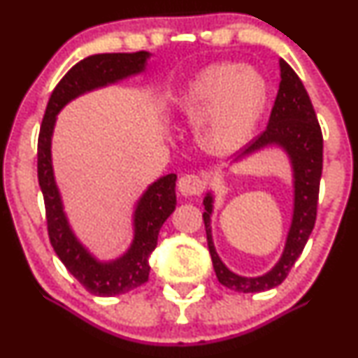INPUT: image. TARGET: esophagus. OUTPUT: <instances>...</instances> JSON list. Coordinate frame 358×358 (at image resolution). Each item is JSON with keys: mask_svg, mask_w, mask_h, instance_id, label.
<instances>
[{"mask_svg": "<svg viewBox=\"0 0 358 358\" xmlns=\"http://www.w3.org/2000/svg\"><path fill=\"white\" fill-rule=\"evenodd\" d=\"M178 192L182 193L183 196H196L203 192L205 183L200 176L196 175H183L182 178L178 180Z\"/></svg>", "mask_w": 358, "mask_h": 358, "instance_id": "34e87169", "label": "esophagus"}]
</instances>
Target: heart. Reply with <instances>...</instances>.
<instances>
[{"label":"heart","mask_w":358,"mask_h":358,"mask_svg":"<svg viewBox=\"0 0 358 358\" xmlns=\"http://www.w3.org/2000/svg\"><path fill=\"white\" fill-rule=\"evenodd\" d=\"M269 104V84L261 72L236 64L203 69L185 89L178 109L196 127L200 146L212 155H232L248 145Z\"/></svg>","instance_id":"heart-1"}]
</instances>
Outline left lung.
I'll return each instance as SVG.
<instances>
[{
  "mask_svg": "<svg viewBox=\"0 0 358 358\" xmlns=\"http://www.w3.org/2000/svg\"><path fill=\"white\" fill-rule=\"evenodd\" d=\"M279 82L278 96L271 110L268 129L250 141L248 146L232 158L237 163L252 156L259 151L278 148L289 159L291 175H293V213L287 229L285 248L276 264L261 276H241L224 264L212 237V213L215 195L213 192L205 193L203 222L207 232L208 250L213 262L217 279L220 285L239 293H261L281 285L296 259L301 256L310 234L315 227L316 205H318L320 178L323 166V138L316 119L313 104L308 96L305 85L299 80L296 72L279 59Z\"/></svg>",
  "mask_w": 358,
  "mask_h": 358,
  "instance_id": "8db88e82",
  "label": "left lung"
}]
</instances>
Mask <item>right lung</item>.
Segmentation results:
<instances>
[{
	"instance_id": "obj_1",
	"label": "right lung",
	"mask_w": 358,
	"mask_h": 358,
	"mask_svg": "<svg viewBox=\"0 0 358 358\" xmlns=\"http://www.w3.org/2000/svg\"><path fill=\"white\" fill-rule=\"evenodd\" d=\"M150 52L97 53L80 60L64 76L48 99L38 136V183L47 210L52 248L69 273L96 296H117L141 286L150 276V256L158 234L176 207V175L159 176L134 203L133 241L119 257L99 259L73 232L55 180L52 138L57 116L77 97L145 73Z\"/></svg>"
}]
</instances>
